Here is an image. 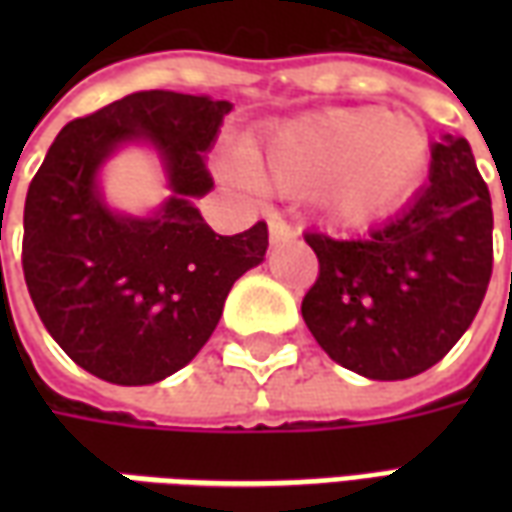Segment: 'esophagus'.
Returning <instances> with one entry per match:
<instances>
[{
    "instance_id": "1",
    "label": "esophagus",
    "mask_w": 512,
    "mask_h": 512,
    "mask_svg": "<svg viewBox=\"0 0 512 512\" xmlns=\"http://www.w3.org/2000/svg\"><path fill=\"white\" fill-rule=\"evenodd\" d=\"M268 230H271V241H274V244L290 241V238L296 235V230H293L290 222H285L282 216H271V219H268Z\"/></svg>"
}]
</instances>
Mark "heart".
<instances>
[{
  "mask_svg": "<svg viewBox=\"0 0 512 512\" xmlns=\"http://www.w3.org/2000/svg\"><path fill=\"white\" fill-rule=\"evenodd\" d=\"M419 120L378 106L329 109L271 128L246 150L249 175L282 194H318L326 219L365 227L400 211L428 172Z\"/></svg>",
  "mask_w": 512,
  "mask_h": 512,
  "instance_id": "heart-1",
  "label": "heart"
}]
</instances>
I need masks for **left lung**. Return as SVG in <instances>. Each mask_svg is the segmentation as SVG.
<instances>
[{
  "label": "left lung",
  "mask_w": 512,
  "mask_h": 512,
  "mask_svg": "<svg viewBox=\"0 0 512 512\" xmlns=\"http://www.w3.org/2000/svg\"><path fill=\"white\" fill-rule=\"evenodd\" d=\"M318 279L304 323L337 365L400 381L441 362L472 326L494 271V211L472 147L444 134L430 183L365 238L304 233Z\"/></svg>",
  "instance_id": "obj_1"
}]
</instances>
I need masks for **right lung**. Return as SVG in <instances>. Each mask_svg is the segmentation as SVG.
Instances as JSON below:
<instances>
[{"label": "right lung", "instance_id": "obj_1", "mask_svg": "<svg viewBox=\"0 0 512 512\" xmlns=\"http://www.w3.org/2000/svg\"><path fill=\"white\" fill-rule=\"evenodd\" d=\"M227 101L142 90L71 120L24 202L21 266L40 321L65 354L109 384H156L189 365L222 318L235 279L266 257L268 224L213 233L191 197L213 186L205 150ZM145 135L176 197L153 220L105 208L94 175L120 141Z\"/></svg>", "mask_w": 512, "mask_h": 512}]
</instances>
